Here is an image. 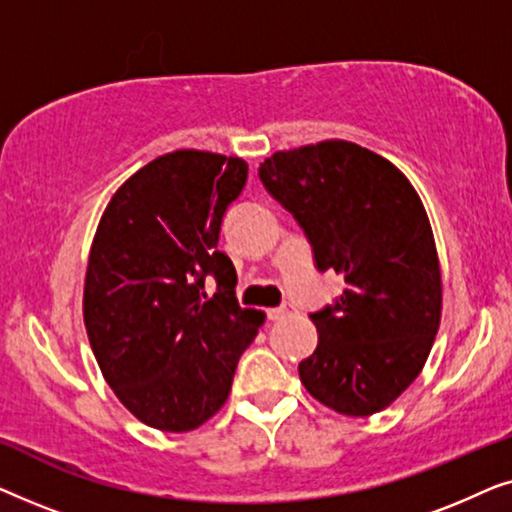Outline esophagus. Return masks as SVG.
Instances as JSON below:
<instances>
[{"mask_svg":"<svg viewBox=\"0 0 512 512\" xmlns=\"http://www.w3.org/2000/svg\"><path fill=\"white\" fill-rule=\"evenodd\" d=\"M289 314H293V305H282V307H272V310H268V317L272 321H279V319L289 317Z\"/></svg>","mask_w":512,"mask_h":512,"instance_id":"34e87169","label":"esophagus"}]
</instances>
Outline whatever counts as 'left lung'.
<instances>
[{
    "label": "left lung",
    "instance_id": "8db88e82",
    "mask_svg": "<svg viewBox=\"0 0 512 512\" xmlns=\"http://www.w3.org/2000/svg\"><path fill=\"white\" fill-rule=\"evenodd\" d=\"M258 177L303 226L317 268L345 277L335 305L310 314L319 342L300 361V382L340 415L389 408L422 373L443 310L436 240L415 186L345 139L272 153Z\"/></svg>",
    "mask_w": 512,
    "mask_h": 512
}]
</instances>
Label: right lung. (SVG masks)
Wrapping results in <instances>:
<instances>
[{"mask_svg": "<svg viewBox=\"0 0 512 512\" xmlns=\"http://www.w3.org/2000/svg\"><path fill=\"white\" fill-rule=\"evenodd\" d=\"M249 165L212 151L165 153L114 193L90 244L83 321L104 380L139 422L193 431L223 408L265 314L235 300L221 219ZM214 274L212 299L204 277Z\"/></svg>", "mask_w": 512, "mask_h": 512, "instance_id": "obj_1", "label": "right lung"}]
</instances>
